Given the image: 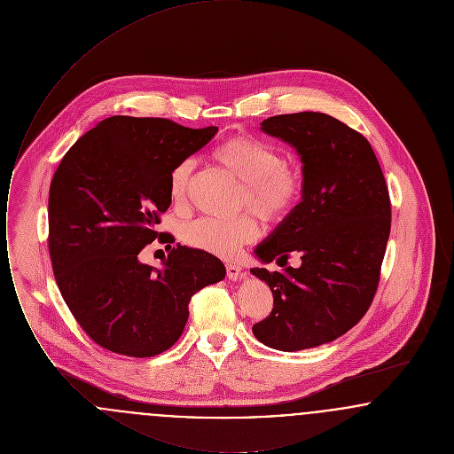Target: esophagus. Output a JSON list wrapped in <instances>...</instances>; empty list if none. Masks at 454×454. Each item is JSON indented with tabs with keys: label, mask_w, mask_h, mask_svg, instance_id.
<instances>
[{
	"label": "esophagus",
	"mask_w": 454,
	"mask_h": 454,
	"mask_svg": "<svg viewBox=\"0 0 454 454\" xmlns=\"http://www.w3.org/2000/svg\"><path fill=\"white\" fill-rule=\"evenodd\" d=\"M226 276H228V279H231V281H237L239 279V276H241V267L237 265V263H226Z\"/></svg>",
	"instance_id": "obj_1"
}]
</instances>
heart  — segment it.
<instances>
[{"label":"heart","instance_id":"obj_1","mask_svg":"<svg viewBox=\"0 0 454 454\" xmlns=\"http://www.w3.org/2000/svg\"><path fill=\"white\" fill-rule=\"evenodd\" d=\"M215 160L243 184L241 206H250L265 221H281L300 202L302 178L300 170L282 161L272 146L257 139L237 136L221 143L213 153ZM194 161H182L170 176L173 204H184L194 178ZM260 235L259 221L252 215L233 219L199 217L185 224L182 239L197 250L219 257H233L238 250L255 241Z\"/></svg>","mask_w":454,"mask_h":454}]
</instances>
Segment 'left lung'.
<instances>
[{"label":"left lung","instance_id":"obj_1","mask_svg":"<svg viewBox=\"0 0 454 454\" xmlns=\"http://www.w3.org/2000/svg\"><path fill=\"white\" fill-rule=\"evenodd\" d=\"M260 129L301 156V202L255 248L260 262L298 269H250L269 284L274 308L254 325L262 344L284 352L322 346L366 315L380 282L391 226L388 187L366 137L322 112L265 119Z\"/></svg>","mask_w":454,"mask_h":454}]
</instances>
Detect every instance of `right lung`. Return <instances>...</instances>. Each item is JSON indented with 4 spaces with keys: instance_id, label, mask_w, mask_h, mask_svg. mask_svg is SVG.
Masks as SVG:
<instances>
[{
    "instance_id": "right-lung-1",
    "label": "right lung",
    "mask_w": 454,
    "mask_h": 454,
    "mask_svg": "<svg viewBox=\"0 0 454 454\" xmlns=\"http://www.w3.org/2000/svg\"><path fill=\"white\" fill-rule=\"evenodd\" d=\"M217 128L191 129L168 119L114 115L82 136L49 189V254L67 308L88 337L130 357L161 354L180 339L189 302L223 281V262L170 247L163 267L139 260L170 204V176Z\"/></svg>"
}]
</instances>
